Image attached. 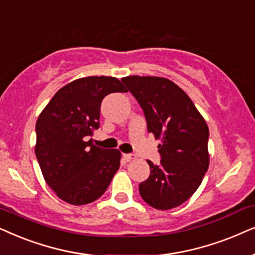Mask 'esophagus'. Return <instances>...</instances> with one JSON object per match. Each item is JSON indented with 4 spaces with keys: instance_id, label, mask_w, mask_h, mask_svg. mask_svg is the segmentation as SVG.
I'll list each match as a JSON object with an SVG mask.
<instances>
[{
    "instance_id": "esophagus-1",
    "label": "esophagus",
    "mask_w": 255,
    "mask_h": 255,
    "mask_svg": "<svg viewBox=\"0 0 255 255\" xmlns=\"http://www.w3.org/2000/svg\"><path fill=\"white\" fill-rule=\"evenodd\" d=\"M124 157L127 159V161H131V159L136 158V156H135L134 154H124Z\"/></svg>"
}]
</instances>
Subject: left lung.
<instances>
[{
	"mask_svg": "<svg viewBox=\"0 0 255 255\" xmlns=\"http://www.w3.org/2000/svg\"><path fill=\"white\" fill-rule=\"evenodd\" d=\"M121 80L143 110L149 133L161 138V163L147 161L150 175L138 191L152 208L174 209L195 193L208 171V125L188 94L171 80L140 76Z\"/></svg>",
	"mask_w": 255,
	"mask_h": 255,
	"instance_id": "8db88e82",
	"label": "left lung"
}]
</instances>
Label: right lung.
Instances as JSON below:
<instances>
[{"instance_id": "obj_1", "label": "right lung", "mask_w": 255, "mask_h": 255, "mask_svg": "<svg viewBox=\"0 0 255 255\" xmlns=\"http://www.w3.org/2000/svg\"><path fill=\"white\" fill-rule=\"evenodd\" d=\"M127 92L114 77L71 81L54 94L36 124V157L47 185L64 202L84 205L104 195L120 167L121 152L87 138L99 128L101 101Z\"/></svg>"}]
</instances>
